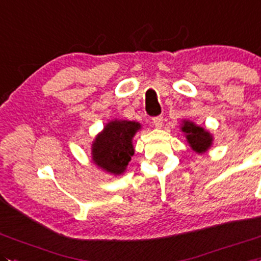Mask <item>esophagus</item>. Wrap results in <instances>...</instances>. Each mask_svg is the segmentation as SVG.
Returning <instances> with one entry per match:
<instances>
[{
  "label": "esophagus",
  "mask_w": 261,
  "mask_h": 261,
  "mask_svg": "<svg viewBox=\"0 0 261 261\" xmlns=\"http://www.w3.org/2000/svg\"><path fill=\"white\" fill-rule=\"evenodd\" d=\"M164 123V119L163 116H156V118L152 119V124L156 126V128H161Z\"/></svg>",
  "instance_id": "34e87169"
}]
</instances>
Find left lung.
<instances>
[{"mask_svg": "<svg viewBox=\"0 0 261 261\" xmlns=\"http://www.w3.org/2000/svg\"><path fill=\"white\" fill-rule=\"evenodd\" d=\"M180 130L185 133L186 141L190 145L191 150L195 151L196 153L202 155V153H205L212 147L214 137L203 126L197 125V124H195L191 120H182Z\"/></svg>", "mask_w": 261, "mask_h": 261, "instance_id": "1", "label": "left lung"}]
</instances>
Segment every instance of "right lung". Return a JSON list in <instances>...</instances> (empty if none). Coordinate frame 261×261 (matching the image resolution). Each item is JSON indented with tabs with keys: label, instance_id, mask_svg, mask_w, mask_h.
I'll return each mask as SVG.
<instances>
[{
	"label": "right lung",
	"instance_id": "obj_1",
	"mask_svg": "<svg viewBox=\"0 0 261 261\" xmlns=\"http://www.w3.org/2000/svg\"><path fill=\"white\" fill-rule=\"evenodd\" d=\"M140 129L138 121L121 119L109 121L92 142V161L109 174L115 177L123 174L135 155L133 137Z\"/></svg>",
	"mask_w": 261,
	"mask_h": 261
}]
</instances>
